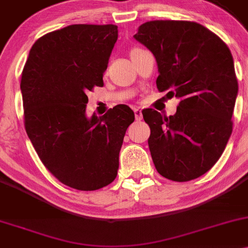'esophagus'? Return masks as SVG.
I'll list each match as a JSON object with an SVG mask.
<instances>
[{"label":"esophagus","instance_id":"obj_1","mask_svg":"<svg viewBox=\"0 0 248 248\" xmlns=\"http://www.w3.org/2000/svg\"><path fill=\"white\" fill-rule=\"evenodd\" d=\"M135 117H136V121H142L143 118L142 110H140V108H135Z\"/></svg>","mask_w":248,"mask_h":248}]
</instances>
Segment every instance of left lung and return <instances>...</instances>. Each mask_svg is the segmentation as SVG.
<instances>
[{
  "instance_id": "obj_1",
  "label": "left lung",
  "mask_w": 248,
  "mask_h": 248,
  "mask_svg": "<svg viewBox=\"0 0 248 248\" xmlns=\"http://www.w3.org/2000/svg\"><path fill=\"white\" fill-rule=\"evenodd\" d=\"M134 38L155 57L158 91L180 99L174 116L142 111L157 171L176 182L202 176L222 155L233 129L238 80L231 50L190 21H149Z\"/></svg>"
}]
</instances>
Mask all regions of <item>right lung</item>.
<instances>
[{
  "label": "right lung",
  "mask_w": 248,
  "mask_h": 248,
  "mask_svg": "<svg viewBox=\"0 0 248 248\" xmlns=\"http://www.w3.org/2000/svg\"><path fill=\"white\" fill-rule=\"evenodd\" d=\"M118 39L114 25H71L36 40L21 77L25 126L45 167L78 190L110 185L119 167L127 105L104 116L86 114V93L104 85L103 74Z\"/></svg>",
  "instance_id": "right-lung-1"
}]
</instances>
